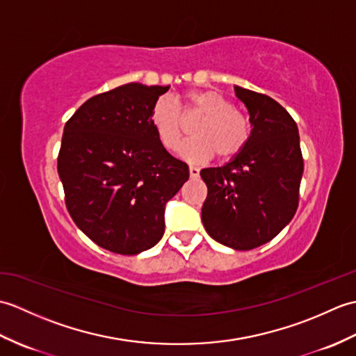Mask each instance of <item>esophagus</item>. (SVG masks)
I'll return each mask as SVG.
<instances>
[{
    "mask_svg": "<svg viewBox=\"0 0 356 356\" xmlns=\"http://www.w3.org/2000/svg\"><path fill=\"white\" fill-rule=\"evenodd\" d=\"M199 174H200V170L197 168V166L191 165V166H190V177H191V179H197Z\"/></svg>",
    "mask_w": 356,
    "mask_h": 356,
    "instance_id": "esophagus-1",
    "label": "esophagus"
}]
</instances>
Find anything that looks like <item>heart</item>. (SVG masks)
Returning a JSON list of instances; mask_svg holds the SVG:
<instances>
[{"instance_id": "heart-1", "label": "heart", "mask_w": 356, "mask_h": 356, "mask_svg": "<svg viewBox=\"0 0 356 356\" xmlns=\"http://www.w3.org/2000/svg\"><path fill=\"white\" fill-rule=\"evenodd\" d=\"M179 108L161 97L149 110V125L166 149H176L182 142L184 118L202 115L193 127L194 138L180 148V156L190 162H205L216 153L222 161L240 154L251 136L248 118L232 107L231 101L216 90H193L180 99Z\"/></svg>"}]
</instances>
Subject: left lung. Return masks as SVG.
<instances>
[{"label": "left lung", "instance_id": "obj_1", "mask_svg": "<svg viewBox=\"0 0 356 356\" xmlns=\"http://www.w3.org/2000/svg\"><path fill=\"white\" fill-rule=\"evenodd\" d=\"M245 104L251 136L240 154L203 168L208 186L202 222L218 243L249 251L268 243L292 220L300 200L303 156L298 127L272 97L234 87Z\"/></svg>", "mask_w": 356, "mask_h": 356}]
</instances>
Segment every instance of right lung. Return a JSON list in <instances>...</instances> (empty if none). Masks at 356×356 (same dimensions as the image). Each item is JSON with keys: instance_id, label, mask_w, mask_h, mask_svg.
<instances>
[{"instance_id": "add662e5", "label": "right lung", "mask_w": 356, "mask_h": 356, "mask_svg": "<svg viewBox=\"0 0 356 356\" xmlns=\"http://www.w3.org/2000/svg\"><path fill=\"white\" fill-rule=\"evenodd\" d=\"M168 87L120 86L90 97L64 127L58 174L78 228L107 251L134 255L165 231V205L190 177L149 125Z\"/></svg>"}]
</instances>
